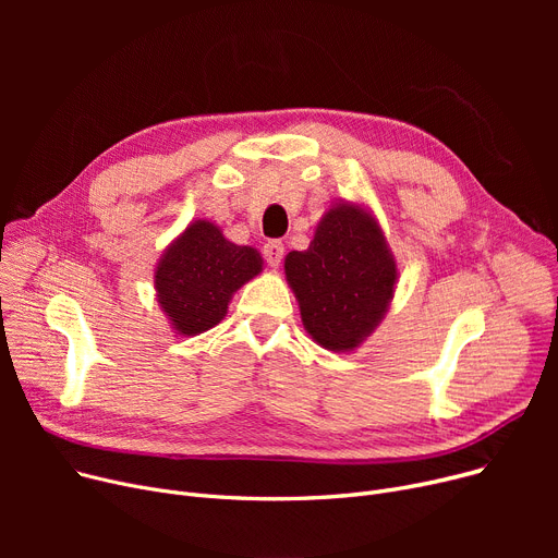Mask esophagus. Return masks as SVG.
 I'll return each instance as SVG.
<instances>
[{
  "label": "esophagus",
  "instance_id": "1",
  "mask_svg": "<svg viewBox=\"0 0 558 558\" xmlns=\"http://www.w3.org/2000/svg\"><path fill=\"white\" fill-rule=\"evenodd\" d=\"M262 251H264V257H267V262H269V267L278 269L280 262H282V255H284V244L282 242H267Z\"/></svg>",
  "mask_w": 558,
  "mask_h": 558
}]
</instances>
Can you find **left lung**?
<instances>
[{
    "instance_id": "left-lung-1",
    "label": "left lung",
    "mask_w": 558,
    "mask_h": 558,
    "mask_svg": "<svg viewBox=\"0 0 558 558\" xmlns=\"http://www.w3.org/2000/svg\"><path fill=\"white\" fill-rule=\"evenodd\" d=\"M398 262L377 217L362 201H337L307 251L284 257L307 335L332 353H353L383 324L398 284Z\"/></svg>"
}]
</instances>
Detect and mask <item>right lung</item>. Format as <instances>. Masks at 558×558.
Listing matches in <instances>:
<instances>
[{
    "label": "right lung",
    "instance_id": "right-lung-1",
    "mask_svg": "<svg viewBox=\"0 0 558 558\" xmlns=\"http://www.w3.org/2000/svg\"><path fill=\"white\" fill-rule=\"evenodd\" d=\"M262 269L257 248L230 242L210 219H194L156 264V301L175 335L196 337L221 324L234 291Z\"/></svg>",
    "mask_w": 558,
    "mask_h": 558
}]
</instances>
